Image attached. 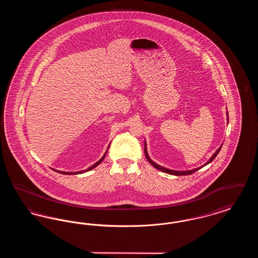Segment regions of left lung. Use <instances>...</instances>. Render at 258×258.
Listing matches in <instances>:
<instances>
[{
  "label": "left lung",
  "mask_w": 258,
  "mask_h": 258,
  "mask_svg": "<svg viewBox=\"0 0 258 258\" xmlns=\"http://www.w3.org/2000/svg\"><path fill=\"white\" fill-rule=\"evenodd\" d=\"M227 117H228V113H227ZM227 123H228V118H227ZM222 146V145H221ZM221 147L219 148L216 152H215V154L212 156V158L210 159V160L204 164V165H202V166H200V167H197V168H195V169H192V170H186V171H176V170H171V169H168V168H165V167H162V166H160L159 164H157L156 162H154L153 160L150 159V157H149V155H148L147 149H146V142H145V149H144V152H145V156H146V159H147L148 161L155 167V168H157V169H159L160 171L164 172V173H167V174H171V175H176V176H184V175H190V174H192V173H195V172L197 171V170H199L201 167H203V166H205V165H207L208 163H210L211 161H213L214 159L217 157V155L219 154V152L221 151Z\"/></svg>",
  "instance_id": "left-lung-1"
}]
</instances>
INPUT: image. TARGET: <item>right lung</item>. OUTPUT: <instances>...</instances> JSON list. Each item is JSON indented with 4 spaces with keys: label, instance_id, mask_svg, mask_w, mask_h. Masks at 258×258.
Listing matches in <instances>:
<instances>
[{
    "label": "right lung",
    "instance_id": "obj_1",
    "mask_svg": "<svg viewBox=\"0 0 258 258\" xmlns=\"http://www.w3.org/2000/svg\"><path fill=\"white\" fill-rule=\"evenodd\" d=\"M109 147V146H108ZM106 153H107V151L105 152V154L103 155V157L100 159V160H98V162H96L95 164H93L91 167H89L88 169L86 170H82V171H78V172H63V171H58V170H55V171L59 172V173H61V174H68V175H73V174H81V173H84V172L90 171V170H92L93 168H95V167H97L98 164L103 160V159L105 158V156H106Z\"/></svg>",
    "mask_w": 258,
    "mask_h": 258
}]
</instances>
